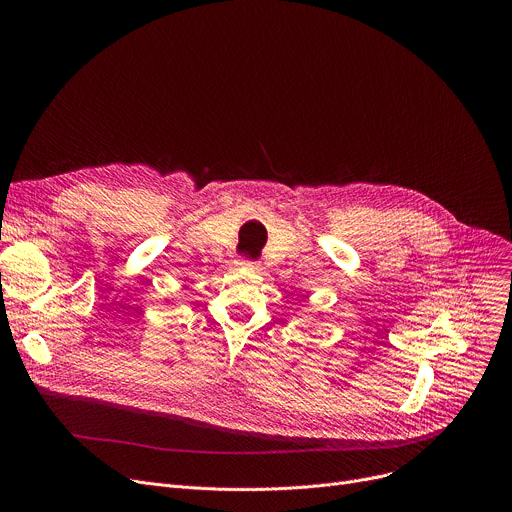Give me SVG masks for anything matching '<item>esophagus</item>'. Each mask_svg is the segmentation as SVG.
Masks as SVG:
<instances>
[{"label": "esophagus", "instance_id": "34e87169", "mask_svg": "<svg viewBox=\"0 0 512 512\" xmlns=\"http://www.w3.org/2000/svg\"><path fill=\"white\" fill-rule=\"evenodd\" d=\"M239 265H243V267H247V269H257V267H259V263L253 261V259H249V257H241V259H239Z\"/></svg>", "mask_w": 512, "mask_h": 512}]
</instances>
